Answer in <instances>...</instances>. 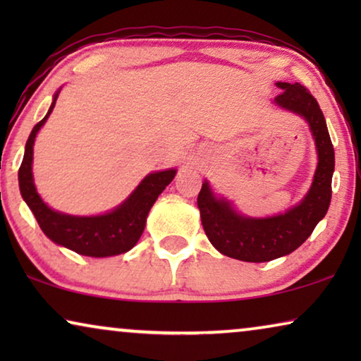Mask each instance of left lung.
I'll list each match as a JSON object with an SVG mask.
<instances>
[{
  "mask_svg": "<svg viewBox=\"0 0 361 361\" xmlns=\"http://www.w3.org/2000/svg\"><path fill=\"white\" fill-rule=\"evenodd\" d=\"M278 87L283 92L274 102L307 120L317 146V171L305 199L284 215L246 219L236 214L228 202L215 199L207 182L197 197L202 225L210 243L221 255L248 263H264L298 250L327 214L332 199L335 154L324 113L312 93L300 83L278 82Z\"/></svg>",
  "mask_w": 361,
  "mask_h": 361,
  "instance_id": "1",
  "label": "left lung"
}]
</instances>
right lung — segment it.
<instances>
[{"label":"right lung","mask_w":361,"mask_h":361,"mask_svg":"<svg viewBox=\"0 0 361 361\" xmlns=\"http://www.w3.org/2000/svg\"><path fill=\"white\" fill-rule=\"evenodd\" d=\"M59 93L49 108L47 115L32 128L26 142V151L19 167V189L24 202L32 210L39 226L54 243L66 246L78 255L105 258L130 251L137 243L145 230L146 216L162 190L174 179L176 171H161L149 174L137 185L130 199L110 214L100 216H73L54 212L44 204L32 182V146L37 131L54 110Z\"/></svg>","instance_id":"right-lung-1"}]
</instances>
